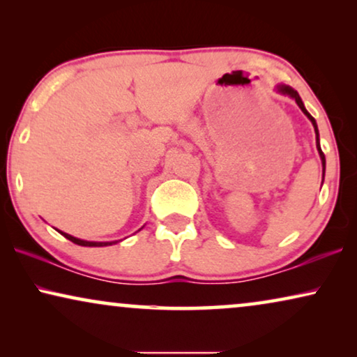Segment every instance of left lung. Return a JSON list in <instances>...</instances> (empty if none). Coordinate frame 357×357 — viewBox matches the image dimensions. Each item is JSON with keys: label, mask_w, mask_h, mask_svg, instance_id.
I'll use <instances>...</instances> for the list:
<instances>
[{"label": "left lung", "mask_w": 357, "mask_h": 357, "mask_svg": "<svg viewBox=\"0 0 357 357\" xmlns=\"http://www.w3.org/2000/svg\"><path fill=\"white\" fill-rule=\"evenodd\" d=\"M280 92H282V94H287V96H291L292 99L296 100V104L299 105V109L304 112V114L309 116V120L312 121V125H314V128H315V135H317V149H319V153H320V158H321V164H324V175H325V154L321 153V148H320V143H319V130H317V123H315V120H314V116H312L309 112L305 110V107H304V104H302V100H301V97H299V94H297V92L292 89V87H289V86H280Z\"/></svg>", "instance_id": "1"}]
</instances>
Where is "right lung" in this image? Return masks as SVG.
<instances>
[{
    "label": "right lung",
    "mask_w": 357,
    "mask_h": 357,
    "mask_svg": "<svg viewBox=\"0 0 357 357\" xmlns=\"http://www.w3.org/2000/svg\"><path fill=\"white\" fill-rule=\"evenodd\" d=\"M61 234L68 238V241H71L73 243H77V245H82V247H104V245H112V243H115V242H87V241H81V238L73 237L70 234H65V232Z\"/></svg>",
    "instance_id": "add662e5"
}]
</instances>
